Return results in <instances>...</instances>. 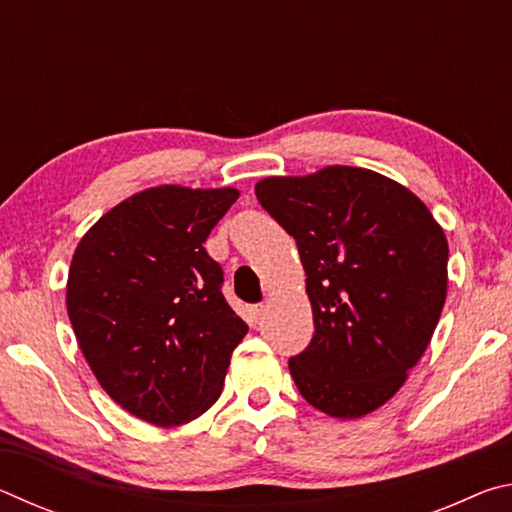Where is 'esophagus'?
I'll list each match as a JSON object with an SVG mask.
<instances>
[{
	"instance_id": "1",
	"label": "esophagus",
	"mask_w": 512,
	"mask_h": 512,
	"mask_svg": "<svg viewBox=\"0 0 512 512\" xmlns=\"http://www.w3.org/2000/svg\"><path fill=\"white\" fill-rule=\"evenodd\" d=\"M262 314H264L262 302H259V305H250L248 307V318H250V323H253V325H257V320L262 318Z\"/></svg>"
}]
</instances>
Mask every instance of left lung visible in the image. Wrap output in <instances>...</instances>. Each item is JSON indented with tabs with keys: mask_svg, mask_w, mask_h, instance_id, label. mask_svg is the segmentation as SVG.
<instances>
[{
	"mask_svg": "<svg viewBox=\"0 0 512 512\" xmlns=\"http://www.w3.org/2000/svg\"><path fill=\"white\" fill-rule=\"evenodd\" d=\"M257 201L296 239L314 336L289 359L300 395L361 418L400 391L447 296L445 232L418 196L370 169L273 176Z\"/></svg>",
	"mask_w": 512,
	"mask_h": 512,
	"instance_id": "8db88e82",
	"label": "left lung"
}]
</instances>
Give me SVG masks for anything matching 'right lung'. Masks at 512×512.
Returning a JSON list of instances; mask_svg holds the SVG:
<instances>
[{
    "label": "right lung",
    "instance_id": "1",
    "mask_svg": "<svg viewBox=\"0 0 512 512\" xmlns=\"http://www.w3.org/2000/svg\"><path fill=\"white\" fill-rule=\"evenodd\" d=\"M237 198L232 187L146 189L76 246L69 323L103 391L135 418L176 427L219 400L248 325L203 244Z\"/></svg>",
    "mask_w": 512,
    "mask_h": 512
}]
</instances>
